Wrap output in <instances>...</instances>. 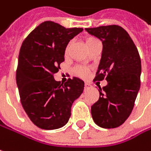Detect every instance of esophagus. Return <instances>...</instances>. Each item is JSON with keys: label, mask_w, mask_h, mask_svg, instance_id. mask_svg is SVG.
<instances>
[{"label": "esophagus", "mask_w": 151, "mask_h": 151, "mask_svg": "<svg viewBox=\"0 0 151 151\" xmlns=\"http://www.w3.org/2000/svg\"><path fill=\"white\" fill-rule=\"evenodd\" d=\"M84 86H85V87H84L85 90H88V89L91 88V85H90L89 83H85V85H84Z\"/></svg>", "instance_id": "esophagus-1"}]
</instances>
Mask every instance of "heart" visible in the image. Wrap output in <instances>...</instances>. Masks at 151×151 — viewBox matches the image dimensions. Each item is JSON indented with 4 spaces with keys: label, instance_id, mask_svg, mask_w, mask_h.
Returning a JSON list of instances; mask_svg holds the SVG:
<instances>
[{
    "label": "heart",
    "instance_id": "1",
    "mask_svg": "<svg viewBox=\"0 0 151 151\" xmlns=\"http://www.w3.org/2000/svg\"><path fill=\"white\" fill-rule=\"evenodd\" d=\"M96 42H99V41H98L95 38H93V37H88V38H86V45H87V46H89V45H91L96 43ZM69 49H70V45H68L66 46V48H65V54H66V55L68 54ZM76 75H78L79 76H85L87 75L88 71H87L86 69H84V68L77 67V68L76 69Z\"/></svg>",
    "mask_w": 151,
    "mask_h": 151
}]
</instances>
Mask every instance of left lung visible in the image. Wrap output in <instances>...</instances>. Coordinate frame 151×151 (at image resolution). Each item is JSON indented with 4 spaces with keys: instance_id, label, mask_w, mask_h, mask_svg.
I'll list each match as a JSON object with an SVG mask.
<instances>
[{
    "instance_id": "obj_1",
    "label": "left lung",
    "mask_w": 151,
    "mask_h": 151,
    "mask_svg": "<svg viewBox=\"0 0 151 151\" xmlns=\"http://www.w3.org/2000/svg\"><path fill=\"white\" fill-rule=\"evenodd\" d=\"M102 42V52L95 81L106 77L100 98L91 106L92 118L100 127L116 128L132 113L140 88L141 59L128 32L119 26L85 28Z\"/></svg>"
}]
</instances>
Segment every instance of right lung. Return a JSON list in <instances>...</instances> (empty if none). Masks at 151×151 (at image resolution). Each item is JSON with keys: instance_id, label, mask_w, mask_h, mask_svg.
<instances>
[{"instance_id": "1", "label": "right lung", "mask_w": 151, "mask_h": 151, "mask_svg": "<svg viewBox=\"0 0 151 151\" xmlns=\"http://www.w3.org/2000/svg\"><path fill=\"white\" fill-rule=\"evenodd\" d=\"M83 31L45 21L24 40L19 54L17 87L22 106L32 122L41 129L55 130L68 123L73 102L84 89L78 77L63 85L54 79L64 61L69 42Z\"/></svg>"}]
</instances>
